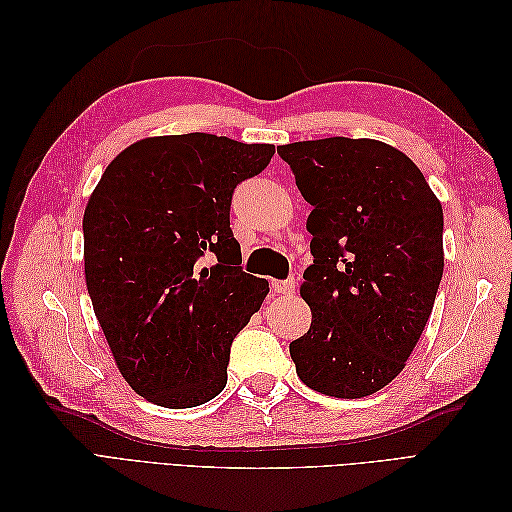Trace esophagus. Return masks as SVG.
I'll return each mask as SVG.
<instances>
[{"mask_svg":"<svg viewBox=\"0 0 512 512\" xmlns=\"http://www.w3.org/2000/svg\"><path fill=\"white\" fill-rule=\"evenodd\" d=\"M271 288L277 294H292L294 288H297V284H294V280H273Z\"/></svg>","mask_w":512,"mask_h":512,"instance_id":"obj_1","label":"esophagus"}]
</instances>
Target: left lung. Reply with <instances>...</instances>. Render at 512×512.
<instances>
[{"instance_id":"8db88e82","label":"left lung","mask_w":512,"mask_h":512,"mask_svg":"<svg viewBox=\"0 0 512 512\" xmlns=\"http://www.w3.org/2000/svg\"><path fill=\"white\" fill-rule=\"evenodd\" d=\"M312 205L314 265L301 297L312 327L290 344L297 374L322 395L359 399L406 367L444 271L442 205L418 166L371 138L277 147Z\"/></svg>"}]
</instances>
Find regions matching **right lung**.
<instances>
[{
    "mask_svg": "<svg viewBox=\"0 0 512 512\" xmlns=\"http://www.w3.org/2000/svg\"><path fill=\"white\" fill-rule=\"evenodd\" d=\"M273 153L205 132L143 138L89 198V297L121 376L151 404L194 408L224 391L232 339L269 292L237 267L232 192ZM205 257L216 265L203 268Z\"/></svg>",
    "mask_w": 512,
    "mask_h": 512,
    "instance_id": "1",
    "label": "right lung"
}]
</instances>
